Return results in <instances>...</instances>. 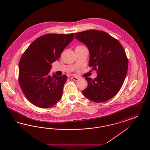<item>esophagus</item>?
<instances>
[{
	"label": "esophagus",
	"mask_w": 150,
	"mask_h": 150,
	"mask_svg": "<svg viewBox=\"0 0 150 150\" xmlns=\"http://www.w3.org/2000/svg\"><path fill=\"white\" fill-rule=\"evenodd\" d=\"M71 79L72 80H75V81H78V80H79V78H78V77H75V76L71 77Z\"/></svg>",
	"instance_id": "1"
}]
</instances>
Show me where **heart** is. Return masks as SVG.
<instances>
[{"label":"heart","instance_id":"obj_1","mask_svg":"<svg viewBox=\"0 0 150 150\" xmlns=\"http://www.w3.org/2000/svg\"><path fill=\"white\" fill-rule=\"evenodd\" d=\"M79 47H81V46H79Z\"/></svg>","mask_w":150,"mask_h":150}]
</instances>
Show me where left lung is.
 <instances>
[{"mask_svg": "<svg viewBox=\"0 0 150 150\" xmlns=\"http://www.w3.org/2000/svg\"><path fill=\"white\" fill-rule=\"evenodd\" d=\"M75 38L89 51V66L97 70L94 79L86 78L88 86L83 95L94 102H103L119 92L128 69V60L120 42L103 31L87 30L75 33Z\"/></svg>", "mask_w": 150, "mask_h": 150, "instance_id": "1", "label": "left lung"}]
</instances>
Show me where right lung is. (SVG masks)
I'll use <instances>...</instances> for the list:
<instances>
[{
  "label": "right lung",
  "mask_w": 150,
  "mask_h": 150,
  "mask_svg": "<svg viewBox=\"0 0 150 150\" xmlns=\"http://www.w3.org/2000/svg\"><path fill=\"white\" fill-rule=\"evenodd\" d=\"M74 34L40 36L22 56L19 64V83L26 98L37 107H52L60 100L67 76L50 75L52 64L59 60Z\"/></svg>",
  "instance_id": "1"
}]
</instances>
